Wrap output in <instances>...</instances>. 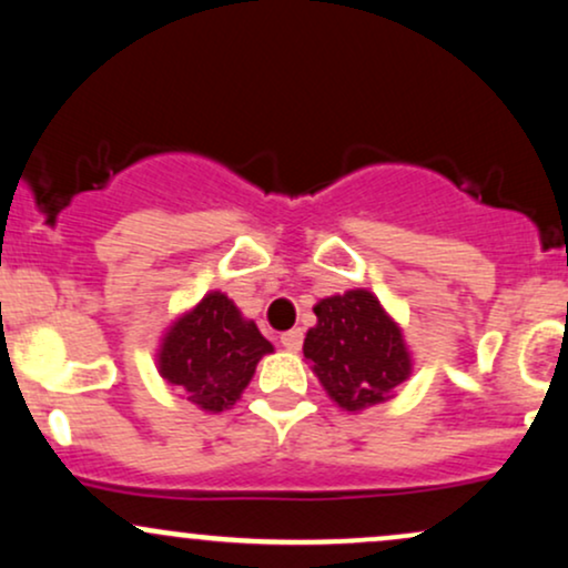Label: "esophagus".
I'll use <instances>...</instances> for the list:
<instances>
[{"mask_svg":"<svg viewBox=\"0 0 568 568\" xmlns=\"http://www.w3.org/2000/svg\"><path fill=\"white\" fill-rule=\"evenodd\" d=\"M280 342H283V347L288 352H298L304 344V331L302 328H293V331H285L283 336H280Z\"/></svg>","mask_w":568,"mask_h":568,"instance_id":"34e87169","label":"esophagus"}]
</instances>
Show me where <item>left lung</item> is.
I'll return each instance as SVG.
<instances>
[{"label": "left lung", "instance_id": "obj_1", "mask_svg": "<svg viewBox=\"0 0 568 568\" xmlns=\"http://www.w3.org/2000/svg\"><path fill=\"white\" fill-rule=\"evenodd\" d=\"M312 310L317 323L306 331L304 357L331 400L344 410H363L395 397L414 361L379 298L352 288L321 298Z\"/></svg>", "mask_w": 568, "mask_h": 568}]
</instances>
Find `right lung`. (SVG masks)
I'll return each mask as SVG.
<instances>
[{"label": "right lung", "mask_w": 568, "mask_h": 568, "mask_svg": "<svg viewBox=\"0 0 568 568\" xmlns=\"http://www.w3.org/2000/svg\"><path fill=\"white\" fill-rule=\"evenodd\" d=\"M275 352L226 293L211 291L168 325L158 371L200 410L219 414L240 400L258 361Z\"/></svg>", "instance_id": "obj_1"}]
</instances>
